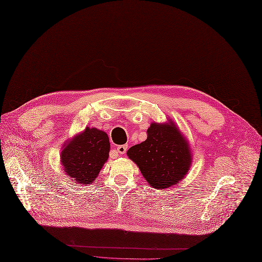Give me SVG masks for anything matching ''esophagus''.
<instances>
[{
    "mask_svg": "<svg viewBox=\"0 0 262 262\" xmlns=\"http://www.w3.org/2000/svg\"><path fill=\"white\" fill-rule=\"evenodd\" d=\"M116 149H117V152H118L119 155H124V154L127 152L128 146H126V145H120V146H118Z\"/></svg>",
    "mask_w": 262,
    "mask_h": 262,
    "instance_id": "obj_1",
    "label": "esophagus"
}]
</instances>
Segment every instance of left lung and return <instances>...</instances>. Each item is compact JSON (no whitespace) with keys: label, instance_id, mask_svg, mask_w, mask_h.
I'll list each match as a JSON object with an SVG mask.
<instances>
[{"label":"left lung","instance_id":"left-lung-1","mask_svg":"<svg viewBox=\"0 0 262 262\" xmlns=\"http://www.w3.org/2000/svg\"><path fill=\"white\" fill-rule=\"evenodd\" d=\"M127 155L147 182L159 190L176 185L192 163L190 145L170 119L165 123L152 122L147 130V140L132 146Z\"/></svg>","mask_w":262,"mask_h":262}]
</instances>
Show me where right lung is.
Instances as JSON below:
<instances>
[{
    "label": "right lung",
    "instance_id": "right-lung-1",
    "mask_svg": "<svg viewBox=\"0 0 262 262\" xmlns=\"http://www.w3.org/2000/svg\"><path fill=\"white\" fill-rule=\"evenodd\" d=\"M110 140L105 132L87 127L66 142L60 152L65 173L78 184H90L108 159Z\"/></svg>",
    "mask_w": 262,
    "mask_h": 262
}]
</instances>
